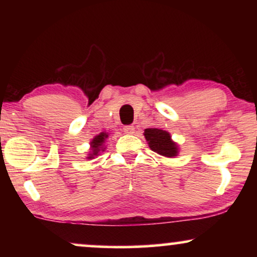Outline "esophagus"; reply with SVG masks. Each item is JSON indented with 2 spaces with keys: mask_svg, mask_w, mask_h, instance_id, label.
Listing matches in <instances>:
<instances>
[{
  "mask_svg": "<svg viewBox=\"0 0 257 257\" xmlns=\"http://www.w3.org/2000/svg\"><path fill=\"white\" fill-rule=\"evenodd\" d=\"M135 126L133 125H126L124 126V132L126 133V135H133L135 133Z\"/></svg>",
  "mask_w": 257,
  "mask_h": 257,
  "instance_id": "esophagus-1",
  "label": "esophagus"
}]
</instances>
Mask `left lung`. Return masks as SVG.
<instances>
[{"label":"left lung","instance_id":"obj_1","mask_svg":"<svg viewBox=\"0 0 257 257\" xmlns=\"http://www.w3.org/2000/svg\"><path fill=\"white\" fill-rule=\"evenodd\" d=\"M144 136L149 143L150 149L154 152L166 158H174L178 156L179 149L171 135L160 128H146Z\"/></svg>","mask_w":257,"mask_h":257}]
</instances>
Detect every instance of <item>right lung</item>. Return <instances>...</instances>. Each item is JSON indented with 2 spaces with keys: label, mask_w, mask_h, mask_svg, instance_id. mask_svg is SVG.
I'll use <instances>...</instances> for the list:
<instances>
[{
  "label": "right lung",
  "mask_w": 257,
  "mask_h": 257,
  "mask_svg": "<svg viewBox=\"0 0 257 257\" xmlns=\"http://www.w3.org/2000/svg\"><path fill=\"white\" fill-rule=\"evenodd\" d=\"M108 137V133L106 132H101L99 135L94 137L92 139V142H91V153L89 154V157H87V159H92L96 156L99 154L100 151H104V143H105V139H106Z\"/></svg>",
  "instance_id": "obj_1"
}]
</instances>
